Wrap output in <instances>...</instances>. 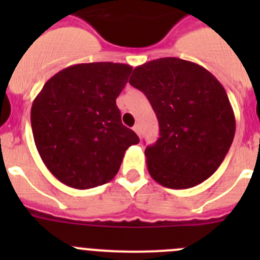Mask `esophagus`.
I'll use <instances>...</instances> for the list:
<instances>
[{
    "label": "esophagus",
    "mask_w": 260,
    "mask_h": 260,
    "mask_svg": "<svg viewBox=\"0 0 260 260\" xmlns=\"http://www.w3.org/2000/svg\"><path fill=\"white\" fill-rule=\"evenodd\" d=\"M133 130H134V132L137 133L138 135H141V126L138 125V123H137V125L134 126V127H133Z\"/></svg>",
    "instance_id": "obj_1"
}]
</instances>
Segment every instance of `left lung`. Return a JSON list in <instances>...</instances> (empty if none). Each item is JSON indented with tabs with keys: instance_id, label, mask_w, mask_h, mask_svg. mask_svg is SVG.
Masks as SVG:
<instances>
[{
	"instance_id": "8db88e82",
	"label": "left lung",
	"mask_w": 260,
	"mask_h": 260,
	"mask_svg": "<svg viewBox=\"0 0 260 260\" xmlns=\"http://www.w3.org/2000/svg\"><path fill=\"white\" fill-rule=\"evenodd\" d=\"M128 83L141 89L158 119L160 138L147 147V169L169 189H189L212 176L236 133L224 87L203 66L176 58L137 66Z\"/></svg>"
}]
</instances>
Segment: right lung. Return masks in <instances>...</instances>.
<instances>
[{
	"mask_svg": "<svg viewBox=\"0 0 260 260\" xmlns=\"http://www.w3.org/2000/svg\"><path fill=\"white\" fill-rule=\"evenodd\" d=\"M133 68L91 62L53 75L31 108L32 134L41 160L59 182L86 190L114 178L126 150L139 143L122 125L116 99Z\"/></svg>",
	"mask_w": 260,
	"mask_h": 260,
	"instance_id": "obj_1",
	"label": "right lung"
}]
</instances>
